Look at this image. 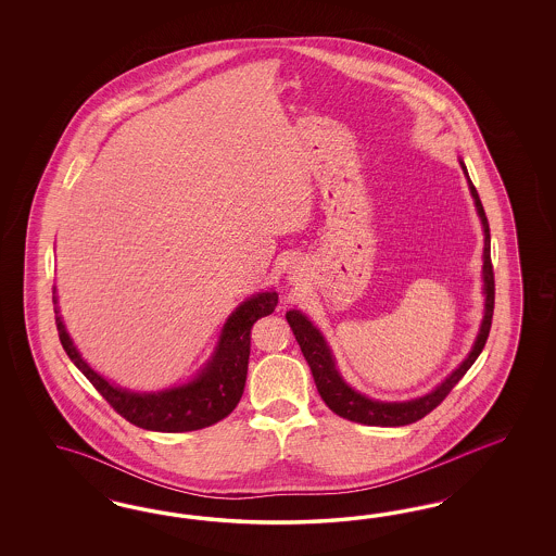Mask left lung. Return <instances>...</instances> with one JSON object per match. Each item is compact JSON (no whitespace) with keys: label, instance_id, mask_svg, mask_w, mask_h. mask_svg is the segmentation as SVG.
<instances>
[{"label":"left lung","instance_id":"obj_1","mask_svg":"<svg viewBox=\"0 0 556 556\" xmlns=\"http://www.w3.org/2000/svg\"><path fill=\"white\" fill-rule=\"evenodd\" d=\"M460 168L467 177L469 191H471L472 202L477 216L481 219V228H483V270H481V279H483V320L479 326L477 338L472 342L471 351L465 356V361L456 367L442 383H438L437 388L430 393L414 397V400H405V402H381V400H372L369 395L356 391L351 388L337 367V358L330 351L326 338L318 330V326H314V321L309 320L300 309H289L286 314L287 321L293 330V337L298 340L303 356L312 369L316 388L320 393L324 404L328 405L334 414L344 420L356 421V424H367V426H383V428H395V426H407L414 421L421 420L426 414H430L448 393L455 388L456 383L463 379V375L471 369L472 363L477 361V356L483 351L485 342H488L489 328H491V318H493V300H495V283H493V267H491V236H489L488 216L485 210L479 200V193L471 184L469 170L465 167L463 159H458Z\"/></svg>","mask_w":556,"mask_h":556}]
</instances>
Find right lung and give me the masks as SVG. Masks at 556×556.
Returning <instances> with one entry per match:
<instances>
[{"mask_svg": "<svg viewBox=\"0 0 556 556\" xmlns=\"http://www.w3.org/2000/svg\"><path fill=\"white\" fill-rule=\"evenodd\" d=\"M52 302L56 330L65 353L122 418L152 432H191L224 420L240 402L251 356V328L258 318L275 312L279 295L270 289L254 293L240 303L224 321L214 353L195 377L187 383L161 391L119 388L91 369L77 351L73 338L68 337L59 309L56 287H52Z\"/></svg>", "mask_w": 556, "mask_h": 556, "instance_id": "obj_1", "label": "right lung"}]
</instances>
